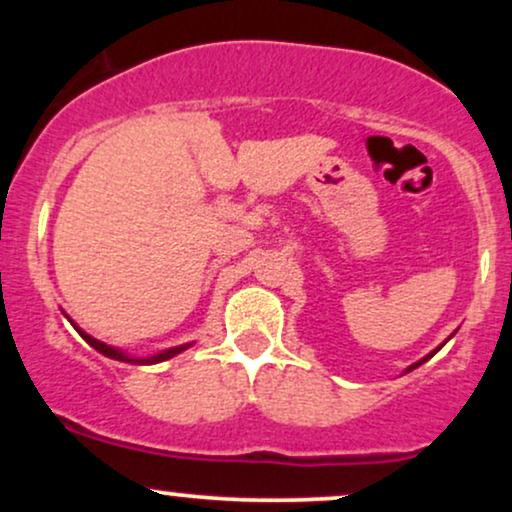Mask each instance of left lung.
Segmentation results:
<instances>
[{
  "mask_svg": "<svg viewBox=\"0 0 512 512\" xmlns=\"http://www.w3.org/2000/svg\"><path fill=\"white\" fill-rule=\"evenodd\" d=\"M450 337H452V334H450ZM450 337H448V339H450ZM448 339H445V342H448ZM445 342H443V344H445ZM443 344H440V346H443ZM440 346H438V349H440ZM438 349H436V351H438ZM436 351H431V354H428V356H424V358H421V361H416V363H411V366H409V368H407V370H404V373H409V370H414V368H419V366H421V363H426V361H428V358H431V356H436Z\"/></svg>",
  "mask_w": 512,
  "mask_h": 512,
  "instance_id": "left-lung-1",
  "label": "left lung"
}]
</instances>
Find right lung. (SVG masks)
<instances>
[{
    "label": "right lung",
    "mask_w": 512,
    "mask_h": 512,
    "mask_svg": "<svg viewBox=\"0 0 512 512\" xmlns=\"http://www.w3.org/2000/svg\"><path fill=\"white\" fill-rule=\"evenodd\" d=\"M62 313H64V310H62ZM64 317H67V320L72 322V325H74V330L79 332L81 337H84L86 342L93 346V349H96V351H101L103 356H108V358H115V361H122V363H134V366H154V363L168 361V358L178 356V354H182V351H185V349H190V346H192V342H190V344L170 346V349H163V351H158V354H154V356H132V354H127V351L117 349V346H110V344L101 342V339H96V337H91V334H86L84 330H81L79 325H76V322H74L72 317H69L67 313H64Z\"/></svg>",
    "instance_id": "1"
}]
</instances>
